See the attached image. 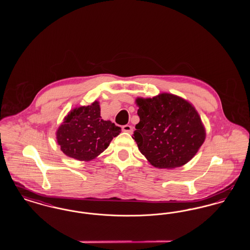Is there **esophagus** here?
Masks as SVG:
<instances>
[{"label":"esophagus","mask_w":250,"mask_h":250,"mask_svg":"<svg viewBox=\"0 0 250 250\" xmlns=\"http://www.w3.org/2000/svg\"><path fill=\"white\" fill-rule=\"evenodd\" d=\"M122 129H123V131H125V132L129 133V134H131V133L133 132V127H132L131 125H123Z\"/></svg>","instance_id":"obj_1"}]
</instances>
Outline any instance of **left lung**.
I'll list each match as a JSON object with an SVG mask.
<instances>
[{
	"label": "left lung",
	"mask_w": 250,
	"mask_h": 250,
	"mask_svg": "<svg viewBox=\"0 0 250 250\" xmlns=\"http://www.w3.org/2000/svg\"><path fill=\"white\" fill-rule=\"evenodd\" d=\"M134 139L149 162L159 168L183 166L196 155L205 140L202 120L192 105L183 98L161 94L138 98Z\"/></svg>",
	"instance_id": "1"
}]
</instances>
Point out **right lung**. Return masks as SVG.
<instances>
[{
    "instance_id": "obj_1",
    "label": "right lung",
    "mask_w": 250,
    "mask_h": 250,
    "mask_svg": "<svg viewBox=\"0 0 250 250\" xmlns=\"http://www.w3.org/2000/svg\"><path fill=\"white\" fill-rule=\"evenodd\" d=\"M121 132L110 121L101 119L98 102L71 110L56 136L63 154L78 160H91L101 154Z\"/></svg>"
}]
</instances>
